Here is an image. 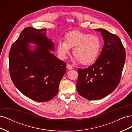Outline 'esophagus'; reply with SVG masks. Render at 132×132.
<instances>
[{"label":"esophagus","mask_w":132,"mask_h":132,"mask_svg":"<svg viewBox=\"0 0 132 132\" xmlns=\"http://www.w3.org/2000/svg\"><path fill=\"white\" fill-rule=\"evenodd\" d=\"M67 68L69 70H71V69H73V68L72 65H71V64H68L67 65Z\"/></svg>","instance_id":"esophagus-1"}]
</instances>
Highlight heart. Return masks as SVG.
<instances>
[{
    "label": "heart",
    "instance_id": "heart-1",
    "mask_svg": "<svg viewBox=\"0 0 132 132\" xmlns=\"http://www.w3.org/2000/svg\"><path fill=\"white\" fill-rule=\"evenodd\" d=\"M73 54L75 60L82 65H89L97 58L101 48V42L96 35L73 31L67 33L64 41H59L57 45V52L62 59L66 58L73 48Z\"/></svg>",
    "mask_w": 132,
    "mask_h": 132
}]
</instances>
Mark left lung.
<instances>
[{
    "label": "left lung",
    "instance_id": "8db88e82",
    "mask_svg": "<svg viewBox=\"0 0 132 132\" xmlns=\"http://www.w3.org/2000/svg\"><path fill=\"white\" fill-rule=\"evenodd\" d=\"M104 40L101 52L93 65L78 69L77 89L80 95L89 100L101 99L118 86L125 63L126 51L118 36L102 29Z\"/></svg>",
    "mask_w": 132,
    "mask_h": 132
}]
</instances>
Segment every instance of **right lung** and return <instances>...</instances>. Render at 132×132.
Masks as SVG:
<instances>
[{
  "label": "right lung",
  "mask_w": 132,
  "mask_h": 132,
  "mask_svg": "<svg viewBox=\"0 0 132 132\" xmlns=\"http://www.w3.org/2000/svg\"><path fill=\"white\" fill-rule=\"evenodd\" d=\"M28 43L37 44L35 50ZM53 42L46 36V29L27 27L12 45L9 55L11 80L27 97L38 102L51 100L57 95L59 82L66 72V64L50 51Z\"/></svg>",
  "instance_id": "add662e5"
}]
</instances>
